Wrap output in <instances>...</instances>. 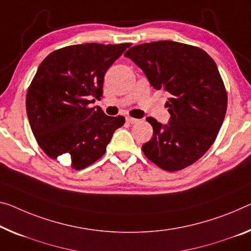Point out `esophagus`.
I'll return each instance as SVG.
<instances>
[{"label": "esophagus", "instance_id": "obj_1", "mask_svg": "<svg viewBox=\"0 0 251 251\" xmlns=\"http://www.w3.org/2000/svg\"><path fill=\"white\" fill-rule=\"evenodd\" d=\"M126 123H129V125H133V123H137L139 120H138V119H134V118H131V117H126Z\"/></svg>", "mask_w": 251, "mask_h": 251}]
</instances>
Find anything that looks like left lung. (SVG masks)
<instances>
[{
	"mask_svg": "<svg viewBox=\"0 0 251 251\" xmlns=\"http://www.w3.org/2000/svg\"><path fill=\"white\" fill-rule=\"evenodd\" d=\"M125 56L153 88L171 94L168 125L147 118L153 134L142 146L146 157L167 172L194 164L213 145L226 117L228 95L217 64L203 49L171 40L133 46Z\"/></svg>",
	"mask_w": 251,
	"mask_h": 251,
	"instance_id": "1",
	"label": "left lung"
}]
</instances>
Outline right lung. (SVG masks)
I'll use <instances>...</instances> for the list:
<instances>
[{"label": "right lung", "instance_id": "add662e5", "mask_svg": "<svg viewBox=\"0 0 251 251\" xmlns=\"http://www.w3.org/2000/svg\"><path fill=\"white\" fill-rule=\"evenodd\" d=\"M130 46L73 45L42 60L25 106L34 138L48 157L79 171L105 153L126 119L88 105L101 98L106 71Z\"/></svg>", "mask_w": 251, "mask_h": 251}]
</instances>
